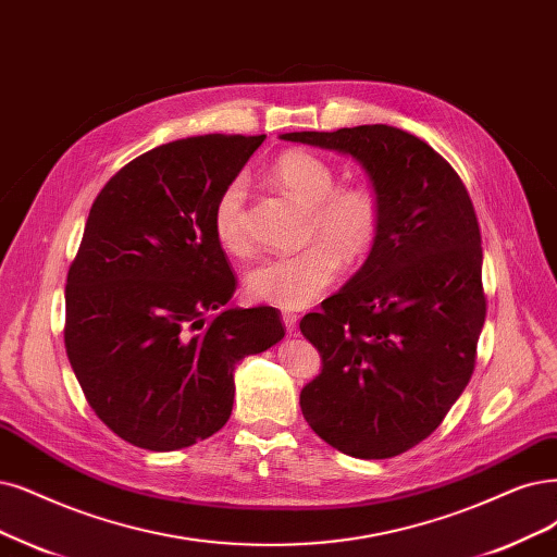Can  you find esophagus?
<instances>
[{
  "label": "esophagus",
  "mask_w": 557,
  "mask_h": 557,
  "mask_svg": "<svg viewBox=\"0 0 557 557\" xmlns=\"http://www.w3.org/2000/svg\"><path fill=\"white\" fill-rule=\"evenodd\" d=\"M282 323H284V327H286V333H294L296 325H298V317H296L294 312H284V314H282Z\"/></svg>",
  "instance_id": "esophagus-1"
}]
</instances>
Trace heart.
Masks as SVG:
<instances>
[{"label":"heart","mask_w":557,"mask_h":557,"mask_svg":"<svg viewBox=\"0 0 557 557\" xmlns=\"http://www.w3.org/2000/svg\"><path fill=\"white\" fill-rule=\"evenodd\" d=\"M282 193L307 206L300 252L265 257L245 275V292L259 302L302 310L312 305L339 275L344 257L358 261L374 250L383 230V201L374 185H337L331 162L310 151H286L268 172ZM245 183L234 178L213 203V234L232 255L250 250L245 230Z\"/></svg>","instance_id":"heart-1"}]
</instances>
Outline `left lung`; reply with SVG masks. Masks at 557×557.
<instances>
[{
    "mask_svg": "<svg viewBox=\"0 0 557 557\" xmlns=\"http://www.w3.org/2000/svg\"><path fill=\"white\" fill-rule=\"evenodd\" d=\"M351 156L383 201V230L360 271L300 321L321 374L302 416L327 445L389 459L424 441L468 385L486 317L482 236L459 174L401 128L284 133Z\"/></svg>",
    "mask_w": 557,
    "mask_h": 557,
    "instance_id": "1",
    "label": "left lung"
}]
</instances>
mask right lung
Wrapping results in <instances>:
<instances>
[{
    "label": "right lung",
    "instance_id": "1",
    "mask_svg": "<svg viewBox=\"0 0 557 557\" xmlns=\"http://www.w3.org/2000/svg\"><path fill=\"white\" fill-rule=\"evenodd\" d=\"M265 137L197 135L121 168L91 206L66 280V354L119 438L172 451L232 416L245 356L284 337L275 307L230 305L213 203Z\"/></svg>",
    "mask_w": 557,
    "mask_h": 557
}]
</instances>
